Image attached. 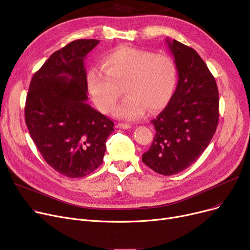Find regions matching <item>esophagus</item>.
I'll return each instance as SVG.
<instances>
[{
    "mask_svg": "<svg viewBox=\"0 0 250 250\" xmlns=\"http://www.w3.org/2000/svg\"><path fill=\"white\" fill-rule=\"evenodd\" d=\"M118 128H131V125H128V124H117V125H116Z\"/></svg>",
    "mask_w": 250,
    "mask_h": 250,
    "instance_id": "1",
    "label": "esophagus"
}]
</instances>
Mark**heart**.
Returning a JSON list of instances; mask_svg holds the SVG:
<instances>
[{"label":"heart","instance_id":"b5f03b06","mask_svg":"<svg viewBox=\"0 0 250 250\" xmlns=\"http://www.w3.org/2000/svg\"><path fill=\"white\" fill-rule=\"evenodd\" d=\"M103 71L91 69L86 75L87 88L104 113L115 107L124 94L128 95L115 109L119 118L136 119L164 109L176 90L178 72L170 55L133 47H119L102 60Z\"/></svg>","mask_w":250,"mask_h":250}]
</instances>
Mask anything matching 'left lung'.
Wrapping results in <instances>:
<instances>
[{
    "label": "left lung",
    "mask_w": 250,
    "mask_h": 250,
    "mask_svg": "<svg viewBox=\"0 0 250 250\" xmlns=\"http://www.w3.org/2000/svg\"><path fill=\"white\" fill-rule=\"evenodd\" d=\"M178 72L170 103L151 120L155 128L142 162L154 172L170 176L188 168L209 145L219 117L215 79L198 52L167 39Z\"/></svg>",
    "instance_id": "left-lung-1"
}]
</instances>
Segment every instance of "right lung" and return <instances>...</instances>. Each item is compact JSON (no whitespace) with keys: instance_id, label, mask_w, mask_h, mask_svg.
<instances>
[{"instance_id":"add662e5","label":"right lung","mask_w":250,"mask_h":250,"mask_svg":"<svg viewBox=\"0 0 250 250\" xmlns=\"http://www.w3.org/2000/svg\"><path fill=\"white\" fill-rule=\"evenodd\" d=\"M75 40L53 52L31 80L25 124L51 168L70 178L84 177L103 162L112 120L86 103L84 59L99 44Z\"/></svg>"}]
</instances>
